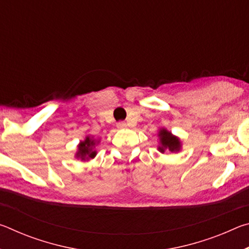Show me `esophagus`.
Masks as SVG:
<instances>
[{
	"label": "esophagus",
	"instance_id": "34e87169",
	"mask_svg": "<svg viewBox=\"0 0 249 249\" xmlns=\"http://www.w3.org/2000/svg\"><path fill=\"white\" fill-rule=\"evenodd\" d=\"M116 126H117V128H125L127 125H126L125 122H119V123L116 124Z\"/></svg>",
	"mask_w": 249,
	"mask_h": 249
}]
</instances>
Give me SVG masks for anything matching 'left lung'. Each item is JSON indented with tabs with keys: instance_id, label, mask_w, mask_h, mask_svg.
I'll return each instance as SVG.
<instances>
[{
	"instance_id": "1",
	"label": "left lung",
	"mask_w": 249,
	"mask_h": 249,
	"mask_svg": "<svg viewBox=\"0 0 249 249\" xmlns=\"http://www.w3.org/2000/svg\"><path fill=\"white\" fill-rule=\"evenodd\" d=\"M158 138H159V145L158 150L161 154H165L166 151L169 153H178L181 150V141L178 136L169 132L167 128H160L158 130Z\"/></svg>"
}]
</instances>
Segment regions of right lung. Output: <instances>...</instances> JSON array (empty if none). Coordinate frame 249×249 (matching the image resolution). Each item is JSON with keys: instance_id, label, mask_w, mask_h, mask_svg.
Masks as SVG:
<instances>
[{"instance_id": "obj_1", "label": "right lung", "mask_w": 249, "mask_h": 249, "mask_svg": "<svg viewBox=\"0 0 249 249\" xmlns=\"http://www.w3.org/2000/svg\"><path fill=\"white\" fill-rule=\"evenodd\" d=\"M100 144V138H94L93 136H86L83 141L78 144V149L75 151L74 157L82 161L93 159L98 151L95 150V146Z\"/></svg>"}]
</instances>
